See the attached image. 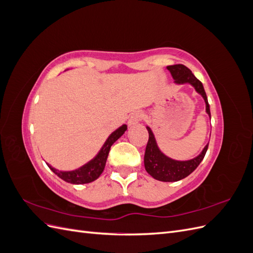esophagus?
I'll list each match as a JSON object with an SVG mask.
<instances>
[{
    "label": "esophagus",
    "mask_w": 253,
    "mask_h": 253,
    "mask_svg": "<svg viewBox=\"0 0 253 253\" xmlns=\"http://www.w3.org/2000/svg\"><path fill=\"white\" fill-rule=\"evenodd\" d=\"M142 118V114L139 112H135L131 115V117L128 119V125L132 126V125H136L137 122H139Z\"/></svg>",
    "instance_id": "esophagus-1"
}]
</instances>
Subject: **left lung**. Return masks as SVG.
I'll return each instance as SVG.
<instances>
[{"mask_svg": "<svg viewBox=\"0 0 253 253\" xmlns=\"http://www.w3.org/2000/svg\"><path fill=\"white\" fill-rule=\"evenodd\" d=\"M168 70L171 72L176 83L192 84L198 93L204 97L206 102V111L211 117L210 105L203 83L195 77L193 73L182 64L170 65L168 66ZM147 128L149 132V140L144 153V168L147 172L155 179L162 181H177L187 177L202 163L206 155V152L208 150V144H207L203 152L196 158L188 160V162H176V160L168 158L158 150L152 131L150 127Z\"/></svg>", "mask_w": 253, "mask_h": 253, "instance_id": "8db88e82", "label": "left lung"}]
</instances>
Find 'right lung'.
I'll return each instance as SVG.
<instances>
[{"instance_id": "1", "label": "right lung", "mask_w": 253, "mask_h": 253, "mask_svg": "<svg viewBox=\"0 0 253 253\" xmlns=\"http://www.w3.org/2000/svg\"><path fill=\"white\" fill-rule=\"evenodd\" d=\"M126 126L124 125L114 133H112L109 138L106 139L102 149L98 153L97 156L94 159H91L86 165L79 168V169L74 171H59L48 165L49 169L56 175H58L61 179L65 180L66 182L74 183V185H82V183H88L94 181L101 175L104 170L106 158H108L112 144L126 132Z\"/></svg>"}]
</instances>
